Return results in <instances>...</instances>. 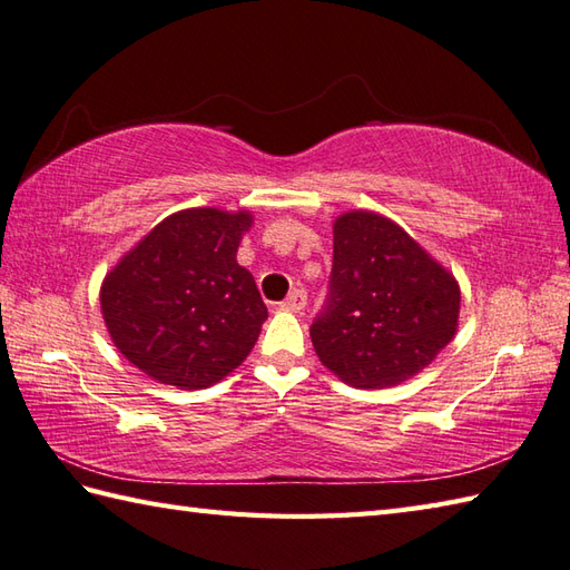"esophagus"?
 Instances as JSON below:
<instances>
[{
  "label": "esophagus",
  "mask_w": 570,
  "mask_h": 570,
  "mask_svg": "<svg viewBox=\"0 0 570 570\" xmlns=\"http://www.w3.org/2000/svg\"><path fill=\"white\" fill-rule=\"evenodd\" d=\"M306 304H308V294L304 292V288H294L292 294H288L284 301H282V311H292V313H298V311H304L306 308Z\"/></svg>",
  "instance_id": "obj_1"
}]
</instances>
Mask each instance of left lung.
I'll list each match as a JSON object with an SVG mask.
<instances>
[{
	"instance_id": "obj_1",
	"label": "left lung",
	"mask_w": 570,
	"mask_h": 570,
	"mask_svg": "<svg viewBox=\"0 0 570 570\" xmlns=\"http://www.w3.org/2000/svg\"><path fill=\"white\" fill-rule=\"evenodd\" d=\"M460 288L390 217L353 210L333 223L328 298L311 325L316 355L357 390L402 384L458 331Z\"/></svg>"
}]
</instances>
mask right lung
Masks as SVG:
<instances>
[{
	"label": "right lung",
	"instance_id": "1",
	"mask_svg": "<svg viewBox=\"0 0 570 570\" xmlns=\"http://www.w3.org/2000/svg\"><path fill=\"white\" fill-rule=\"evenodd\" d=\"M247 210L168 215L127 252L100 288L102 318L131 365L178 390H205L239 367L266 306L237 264Z\"/></svg>",
	"mask_w": 570,
	"mask_h": 570
}]
</instances>
